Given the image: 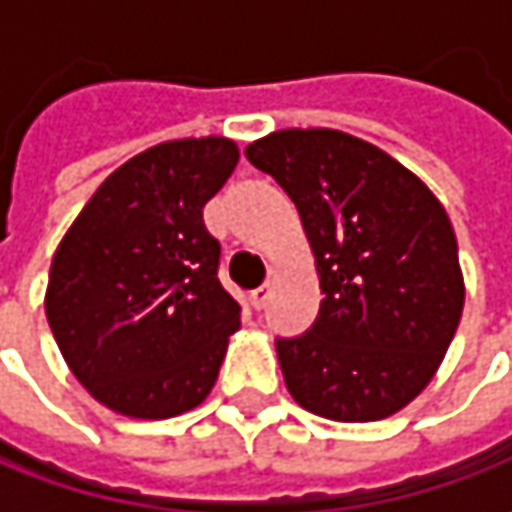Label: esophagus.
Here are the masks:
<instances>
[{"mask_svg": "<svg viewBox=\"0 0 512 512\" xmlns=\"http://www.w3.org/2000/svg\"><path fill=\"white\" fill-rule=\"evenodd\" d=\"M270 285H262V287H256L253 293H250V305L256 307V310H262V307L267 305V299H270Z\"/></svg>", "mask_w": 512, "mask_h": 512, "instance_id": "34e87169", "label": "esophagus"}]
</instances>
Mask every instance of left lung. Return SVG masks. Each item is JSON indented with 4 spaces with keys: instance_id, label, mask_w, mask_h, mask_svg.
Wrapping results in <instances>:
<instances>
[{
    "instance_id": "left-lung-1",
    "label": "left lung",
    "mask_w": 512,
    "mask_h": 512,
    "mask_svg": "<svg viewBox=\"0 0 512 512\" xmlns=\"http://www.w3.org/2000/svg\"><path fill=\"white\" fill-rule=\"evenodd\" d=\"M302 216L325 293L313 327L276 339L290 396L333 422L399 413L439 370L464 307L442 202L376 145L330 128L247 145Z\"/></svg>"
}]
</instances>
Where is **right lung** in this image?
Wrapping results in <instances>:
<instances>
[{
  "label": "right lung",
  "mask_w": 512,
  "mask_h": 512,
  "mask_svg": "<svg viewBox=\"0 0 512 512\" xmlns=\"http://www.w3.org/2000/svg\"><path fill=\"white\" fill-rule=\"evenodd\" d=\"M239 162L225 136L128 159L82 207L50 265L45 313L73 376L130 419H170L213 390L239 330L205 205Z\"/></svg>",
  "instance_id": "obj_1"
}]
</instances>
